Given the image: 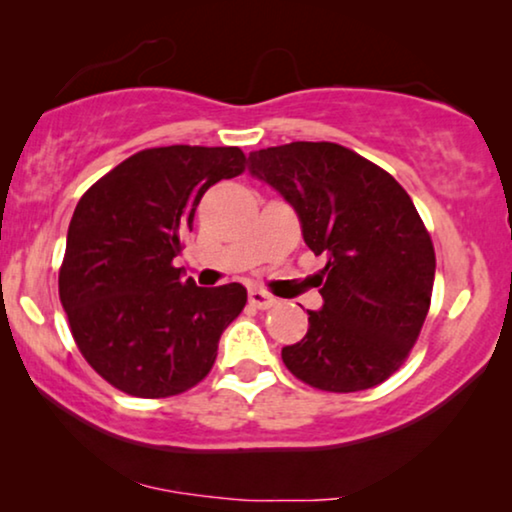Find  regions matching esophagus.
I'll use <instances>...</instances> for the list:
<instances>
[{"label": "esophagus", "mask_w": 512, "mask_h": 512, "mask_svg": "<svg viewBox=\"0 0 512 512\" xmlns=\"http://www.w3.org/2000/svg\"><path fill=\"white\" fill-rule=\"evenodd\" d=\"M249 303L258 307V310H268V307L277 305V298L270 296V293L263 291V289H251L249 291Z\"/></svg>", "instance_id": "1"}]
</instances>
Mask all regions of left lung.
Segmentation results:
<instances>
[{
    "mask_svg": "<svg viewBox=\"0 0 512 512\" xmlns=\"http://www.w3.org/2000/svg\"><path fill=\"white\" fill-rule=\"evenodd\" d=\"M251 177L298 214L303 240L326 256L321 310L284 366L321 391L349 394L394 375L431 305L436 254L403 186L359 153L331 142H291L249 153Z\"/></svg>",
    "mask_w": 512,
    "mask_h": 512,
    "instance_id": "left-lung-1",
    "label": "left lung"
}]
</instances>
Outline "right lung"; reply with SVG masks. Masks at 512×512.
I'll return each mask as SVG.
<instances>
[{"label":"right lung","mask_w":512,"mask_h":512,"mask_svg":"<svg viewBox=\"0 0 512 512\" xmlns=\"http://www.w3.org/2000/svg\"><path fill=\"white\" fill-rule=\"evenodd\" d=\"M244 163L237 146H160L83 193L67 230L60 300L83 359L111 387L177 396L212 370L247 289H205L172 261L207 188L242 174Z\"/></svg>","instance_id":"obj_1"}]
</instances>
